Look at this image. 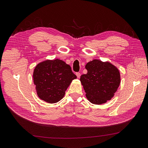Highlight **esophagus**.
<instances>
[{
    "mask_svg": "<svg viewBox=\"0 0 148 148\" xmlns=\"http://www.w3.org/2000/svg\"><path fill=\"white\" fill-rule=\"evenodd\" d=\"M76 75H77V78H79L80 77V76H81V73H79V72H77V73H76Z\"/></svg>",
    "mask_w": 148,
    "mask_h": 148,
    "instance_id": "obj_1",
    "label": "esophagus"
}]
</instances>
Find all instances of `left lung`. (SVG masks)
Instances as JSON below:
<instances>
[{
    "label": "left lung",
    "instance_id": "8db88e82",
    "mask_svg": "<svg viewBox=\"0 0 148 148\" xmlns=\"http://www.w3.org/2000/svg\"><path fill=\"white\" fill-rule=\"evenodd\" d=\"M86 74L80 77L87 99L92 104H101L110 100L120 83L119 70L108 62L95 59L85 66Z\"/></svg>",
    "mask_w": 148,
    "mask_h": 148
}]
</instances>
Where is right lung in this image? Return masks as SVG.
<instances>
[{"mask_svg":"<svg viewBox=\"0 0 148 148\" xmlns=\"http://www.w3.org/2000/svg\"><path fill=\"white\" fill-rule=\"evenodd\" d=\"M77 78L71 66L59 59L47 60L35 67L34 83L40 99L49 103H56L64 97L72 80Z\"/></svg>","mask_w":148,"mask_h":148,"instance_id":"add662e5","label":"right lung"}]
</instances>
